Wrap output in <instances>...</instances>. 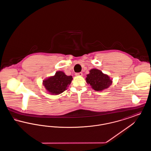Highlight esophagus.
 Masks as SVG:
<instances>
[{"mask_svg":"<svg viewBox=\"0 0 151 151\" xmlns=\"http://www.w3.org/2000/svg\"><path fill=\"white\" fill-rule=\"evenodd\" d=\"M75 75L76 76H81L83 75V73L82 72H79V73H76Z\"/></svg>","mask_w":151,"mask_h":151,"instance_id":"obj_1","label":"esophagus"}]
</instances>
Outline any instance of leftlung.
I'll use <instances>...</instances> for the list:
<instances>
[{"mask_svg":"<svg viewBox=\"0 0 151 151\" xmlns=\"http://www.w3.org/2000/svg\"><path fill=\"white\" fill-rule=\"evenodd\" d=\"M86 80L87 84H90L92 89L96 91L104 90L112 84V80L108 75L96 68L90 70L89 73L86 75Z\"/></svg>","mask_w":151,"mask_h":151,"instance_id":"1","label":"left lung"}]
</instances>
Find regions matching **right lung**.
<instances>
[{"mask_svg":"<svg viewBox=\"0 0 151 151\" xmlns=\"http://www.w3.org/2000/svg\"><path fill=\"white\" fill-rule=\"evenodd\" d=\"M72 76H67L63 71H57L54 76L43 81L46 91L51 94L58 95L63 93L68 87L72 80Z\"/></svg>","mask_w":151,"mask_h":151,"instance_id":"obj_1","label":"right lung"}]
</instances>
